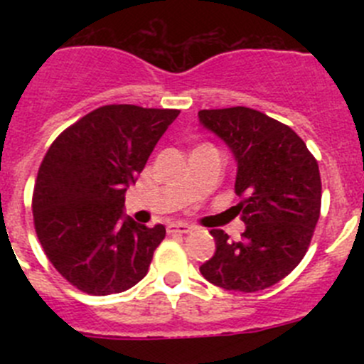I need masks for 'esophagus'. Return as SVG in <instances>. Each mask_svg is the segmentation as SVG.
<instances>
[{
    "label": "esophagus",
    "instance_id": "1",
    "mask_svg": "<svg viewBox=\"0 0 364 364\" xmlns=\"http://www.w3.org/2000/svg\"><path fill=\"white\" fill-rule=\"evenodd\" d=\"M190 230H192V227L186 225V223H171V225H167L168 234H188Z\"/></svg>",
    "mask_w": 364,
    "mask_h": 364
}]
</instances>
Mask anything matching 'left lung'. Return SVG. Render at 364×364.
I'll list each match as a JSON object with an SVG mask.
<instances>
[{"mask_svg":"<svg viewBox=\"0 0 364 364\" xmlns=\"http://www.w3.org/2000/svg\"><path fill=\"white\" fill-rule=\"evenodd\" d=\"M199 123L225 142L236 161L241 241L211 230L216 252L199 267L225 291L255 292L278 284L301 262L321 215L317 160L292 128L248 107L199 111Z\"/></svg>","mask_w":364,"mask_h":364,"instance_id":"8db88e82","label":"left lung"}]
</instances>
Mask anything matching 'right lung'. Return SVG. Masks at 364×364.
<instances>
[{
    "label": "right lung",
    "mask_w": 364,
    "mask_h": 364,
    "mask_svg": "<svg viewBox=\"0 0 364 364\" xmlns=\"http://www.w3.org/2000/svg\"><path fill=\"white\" fill-rule=\"evenodd\" d=\"M178 114L104 105L67 128L47 151L33 193L36 236L79 291L117 294L148 273L165 227L130 218L124 193Z\"/></svg>",
    "instance_id": "add662e5"
}]
</instances>
